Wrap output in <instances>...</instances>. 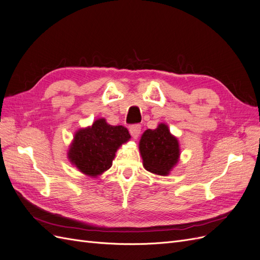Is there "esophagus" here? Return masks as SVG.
<instances>
[{
	"instance_id": "esophagus-1",
	"label": "esophagus",
	"mask_w": 260,
	"mask_h": 260,
	"mask_svg": "<svg viewBox=\"0 0 260 260\" xmlns=\"http://www.w3.org/2000/svg\"><path fill=\"white\" fill-rule=\"evenodd\" d=\"M130 131V135L133 139H138L140 133H141V125L140 124H133L129 128Z\"/></svg>"
}]
</instances>
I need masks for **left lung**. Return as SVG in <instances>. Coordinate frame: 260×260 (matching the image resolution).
Returning <instances> with one entry per match:
<instances>
[{
	"label": "left lung",
	"mask_w": 260,
	"mask_h": 260,
	"mask_svg": "<svg viewBox=\"0 0 260 260\" xmlns=\"http://www.w3.org/2000/svg\"><path fill=\"white\" fill-rule=\"evenodd\" d=\"M139 151L144 168L157 176H168L180 159L178 138L169 130L166 123L144 131L139 142Z\"/></svg>",
	"instance_id": "obj_1"
}]
</instances>
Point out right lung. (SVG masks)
Instances as JSON below:
<instances>
[{
  "label": "right lung",
  "instance_id": "right-lung-1",
  "mask_svg": "<svg viewBox=\"0 0 260 260\" xmlns=\"http://www.w3.org/2000/svg\"><path fill=\"white\" fill-rule=\"evenodd\" d=\"M131 139L122 125L109 124L99 118L93 124L75 132L68 159L83 175L98 178L112 167L117 149Z\"/></svg>",
  "mask_w": 260,
  "mask_h": 260
}]
</instances>
